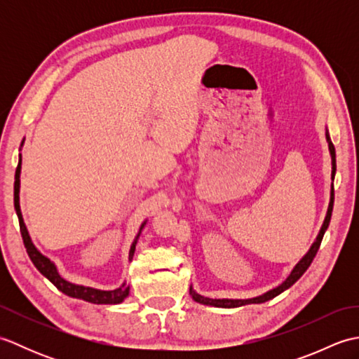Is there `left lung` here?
<instances>
[{"label":"left lung","mask_w":359,"mask_h":359,"mask_svg":"<svg viewBox=\"0 0 359 359\" xmlns=\"http://www.w3.org/2000/svg\"><path fill=\"white\" fill-rule=\"evenodd\" d=\"M325 139H327V143H329V151H330V156H332V180L334 179V172H337V154H334V147L332 143V139H330V134H329V129H325ZM333 201H334V191H333V182H332V189H330V202H329V208H327V215H325V219L324 222L321 225V230H319L318 236L315 242L311 243L310 250L307 251L306 255H304V257L301 259L299 262H297L294 266L292 273L288 274L287 279L282 282L280 285H278L276 288L273 290H269V292L261 294V296H256V297H250V299H211V297H205L199 293L194 292L193 287H189V294L193 296V299L196 302L199 304H203V306H212V307H222V309H234V307H242V306H247V304H262V302H266L273 299V297H276L278 294H280L282 292H285L287 288L292 287L294 282L299 279L304 273L307 271V269L310 266V264L313 262V259L318 253L319 250V245H321V241L324 238V233L327 231V228H329V224H330V219H332V211H333Z\"/></svg>","instance_id":"left-lung-1"}]
</instances>
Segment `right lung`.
Returning a JSON list of instances; mask_svg holds the SVG:
<instances>
[{
    "instance_id": "obj_1",
    "label": "right lung",
    "mask_w": 359,
    "mask_h": 359,
    "mask_svg": "<svg viewBox=\"0 0 359 359\" xmlns=\"http://www.w3.org/2000/svg\"><path fill=\"white\" fill-rule=\"evenodd\" d=\"M22 143H25V139H22V142H21V147H22ZM20 174H21V154L18 158L17 171H15L13 205H15V211H17V216L20 220V231L22 236V242H25L27 255L30 257V261H32L34 265L36 266V270L40 271L44 278H48L52 284L60 290V292L67 294V296H71V297H77V299H83V301L93 302V304H120V302H123L129 294V285H126L125 282L116 290H98V288H93V287L72 284V282L66 280L60 276L57 265L53 264L48 256L41 255V251L34 245V242H32V239H30L29 231L26 228L25 220H22L21 208H20ZM144 225H147V220H144V222L140 225V230H139V233H137L131 248H129V261L134 257L137 241H139V236L142 234V230Z\"/></svg>"
}]
</instances>
